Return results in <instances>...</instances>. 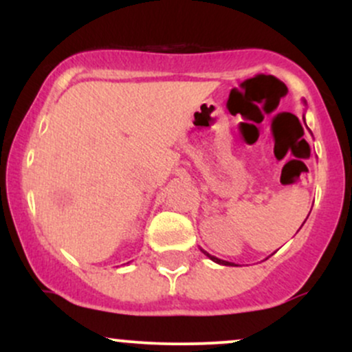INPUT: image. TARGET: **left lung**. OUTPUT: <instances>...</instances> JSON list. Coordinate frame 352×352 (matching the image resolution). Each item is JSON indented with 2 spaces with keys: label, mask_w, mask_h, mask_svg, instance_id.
Masks as SVG:
<instances>
[{
  "label": "left lung",
  "mask_w": 352,
  "mask_h": 352,
  "mask_svg": "<svg viewBox=\"0 0 352 352\" xmlns=\"http://www.w3.org/2000/svg\"><path fill=\"white\" fill-rule=\"evenodd\" d=\"M302 119H305V116H302ZM200 250H201V248H200ZM201 253H204V254H207V256L210 258V260H212V261H215V263H218V265H225V266H236L235 263H230V261L220 260V258L213 256V254H210L208 252H205V250H201Z\"/></svg>",
  "instance_id": "left-lung-1"
}]
</instances>
